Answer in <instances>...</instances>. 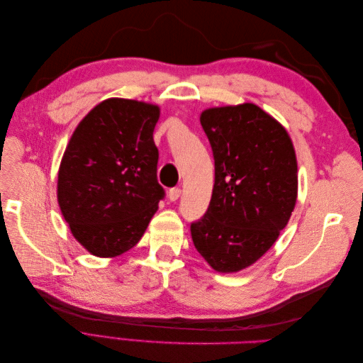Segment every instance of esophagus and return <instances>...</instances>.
Returning a JSON list of instances; mask_svg holds the SVG:
<instances>
[{
    "label": "esophagus",
    "instance_id": "1",
    "mask_svg": "<svg viewBox=\"0 0 363 363\" xmlns=\"http://www.w3.org/2000/svg\"><path fill=\"white\" fill-rule=\"evenodd\" d=\"M180 195H182V189H180V188H172V189H169V192H168V199H169L171 201H177V200L180 199Z\"/></svg>",
    "mask_w": 363,
    "mask_h": 363
}]
</instances>
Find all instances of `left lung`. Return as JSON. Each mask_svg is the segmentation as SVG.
I'll return each mask as SVG.
<instances>
[{"label":"left lung","mask_w":363,"mask_h":363,"mask_svg":"<svg viewBox=\"0 0 363 363\" xmlns=\"http://www.w3.org/2000/svg\"><path fill=\"white\" fill-rule=\"evenodd\" d=\"M215 159L211 204L191 224L196 251L218 272L260 259L286 227L298 175L284 127L252 103L212 107L200 116Z\"/></svg>","instance_id":"obj_1"}]
</instances>
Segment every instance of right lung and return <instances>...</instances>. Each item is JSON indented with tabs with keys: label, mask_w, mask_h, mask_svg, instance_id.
I'll return each instance as SVG.
<instances>
[{
	"label": "right lung",
	"mask_w": 363,
	"mask_h": 363,
	"mask_svg": "<svg viewBox=\"0 0 363 363\" xmlns=\"http://www.w3.org/2000/svg\"><path fill=\"white\" fill-rule=\"evenodd\" d=\"M160 108L108 98L77 125L59 168L57 201L72 236L98 257L133 248L164 191L152 131Z\"/></svg>",
	"instance_id": "obj_1"
}]
</instances>
